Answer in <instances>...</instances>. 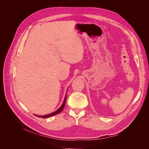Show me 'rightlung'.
<instances>
[{
    "label": "right lung",
    "instance_id": "add662e5",
    "mask_svg": "<svg viewBox=\"0 0 149 149\" xmlns=\"http://www.w3.org/2000/svg\"><path fill=\"white\" fill-rule=\"evenodd\" d=\"M66 95H65V97L64 101H63V102L62 105H61V107L60 108H59L58 109V110H57V111H54V112H53V113H51V114H49L45 115V116H36V115H35V116H38V117H39L48 118V117H52V116H54V115H56V114H58L59 113H61V112L63 110V109L64 108V107H65V102H66Z\"/></svg>",
    "mask_w": 149,
    "mask_h": 149
}]
</instances>
